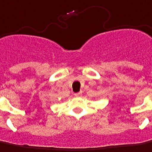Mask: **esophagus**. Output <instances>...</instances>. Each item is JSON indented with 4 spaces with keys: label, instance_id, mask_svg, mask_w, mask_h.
I'll return each instance as SVG.
<instances>
[{
    "label": "esophagus",
    "instance_id": "esophagus-1",
    "mask_svg": "<svg viewBox=\"0 0 152 152\" xmlns=\"http://www.w3.org/2000/svg\"><path fill=\"white\" fill-rule=\"evenodd\" d=\"M74 95H75L76 97H80V96L82 95V92H78V93H76Z\"/></svg>",
    "mask_w": 152,
    "mask_h": 152
}]
</instances>
